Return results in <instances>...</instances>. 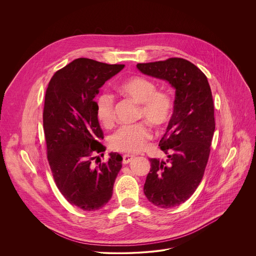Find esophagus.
<instances>
[{
    "label": "esophagus",
    "instance_id": "esophagus-1",
    "mask_svg": "<svg viewBox=\"0 0 256 256\" xmlns=\"http://www.w3.org/2000/svg\"><path fill=\"white\" fill-rule=\"evenodd\" d=\"M133 156H130V154H124L123 156V164H129L132 160H133Z\"/></svg>",
    "mask_w": 256,
    "mask_h": 256
}]
</instances>
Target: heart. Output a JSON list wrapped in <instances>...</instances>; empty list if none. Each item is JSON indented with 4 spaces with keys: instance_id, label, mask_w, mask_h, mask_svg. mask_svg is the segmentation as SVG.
I'll return each mask as SVG.
<instances>
[{
    "instance_id": "1",
    "label": "heart",
    "mask_w": 256,
    "mask_h": 256,
    "mask_svg": "<svg viewBox=\"0 0 256 256\" xmlns=\"http://www.w3.org/2000/svg\"><path fill=\"white\" fill-rule=\"evenodd\" d=\"M121 92L140 104L138 117L154 127L164 126L172 114V100L168 94L156 90L154 82L143 76H133L119 86ZM96 116L102 125L108 127L114 120V102L108 94H102L96 100ZM150 132L145 123L119 127L110 138L111 148L135 154L146 146Z\"/></svg>"
}]
</instances>
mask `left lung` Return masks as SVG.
Returning a JSON list of instances; mask_svg holds the SVG:
<instances>
[{
	"label": "left lung",
	"instance_id": "left-lung-1",
	"mask_svg": "<svg viewBox=\"0 0 256 256\" xmlns=\"http://www.w3.org/2000/svg\"><path fill=\"white\" fill-rule=\"evenodd\" d=\"M137 69L176 90L174 113L160 142L168 160L150 158L144 185L150 203L168 209L184 203L203 178L215 131L212 92L207 76L182 58L137 64Z\"/></svg>",
	"mask_w": 256,
	"mask_h": 256
}]
</instances>
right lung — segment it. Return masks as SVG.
<instances>
[{"instance_id":"add662e5","label":"right lung","mask_w":256,"mask_h":256,"mask_svg":"<svg viewBox=\"0 0 256 256\" xmlns=\"http://www.w3.org/2000/svg\"><path fill=\"white\" fill-rule=\"evenodd\" d=\"M124 67L78 58L54 74L46 90L43 128L49 166L60 192L82 211L108 204L122 168L117 152H110L108 160L98 166L92 162L106 148L100 143L104 132L94 98Z\"/></svg>"}]
</instances>
